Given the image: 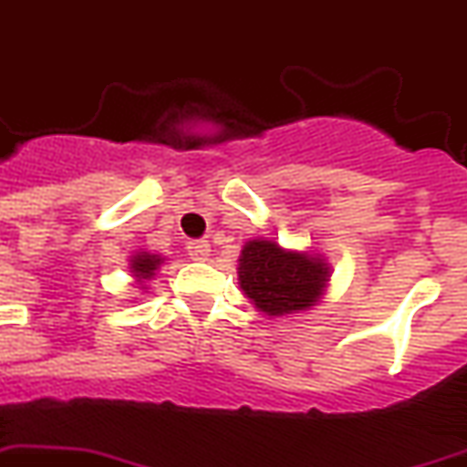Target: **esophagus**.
I'll use <instances>...</instances> for the list:
<instances>
[{"label":"esophagus","mask_w":467,"mask_h":467,"mask_svg":"<svg viewBox=\"0 0 467 467\" xmlns=\"http://www.w3.org/2000/svg\"><path fill=\"white\" fill-rule=\"evenodd\" d=\"M187 252H189V259L206 261L208 254H211V244H208L206 240H192L187 244Z\"/></svg>","instance_id":"obj_1"}]
</instances>
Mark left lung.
I'll return each mask as SVG.
<instances>
[{"mask_svg": "<svg viewBox=\"0 0 467 467\" xmlns=\"http://www.w3.org/2000/svg\"><path fill=\"white\" fill-rule=\"evenodd\" d=\"M237 261L242 293L271 319L319 305L331 278V266L321 254L283 249L268 237L246 242Z\"/></svg>", "mask_w": 467, "mask_h": 467, "instance_id": "obj_1", "label": "left lung"}]
</instances>
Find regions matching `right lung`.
<instances>
[{
  "mask_svg": "<svg viewBox=\"0 0 467 467\" xmlns=\"http://www.w3.org/2000/svg\"><path fill=\"white\" fill-rule=\"evenodd\" d=\"M165 264L161 254L150 252H136L131 259H129V268H131V275H134L136 285L146 290V280H150L155 275V271Z\"/></svg>",
  "mask_w": 467,
  "mask_h": 467,
  "instance_id": "right-lung-1",
  "label": "right lung"
}]
</instances>
